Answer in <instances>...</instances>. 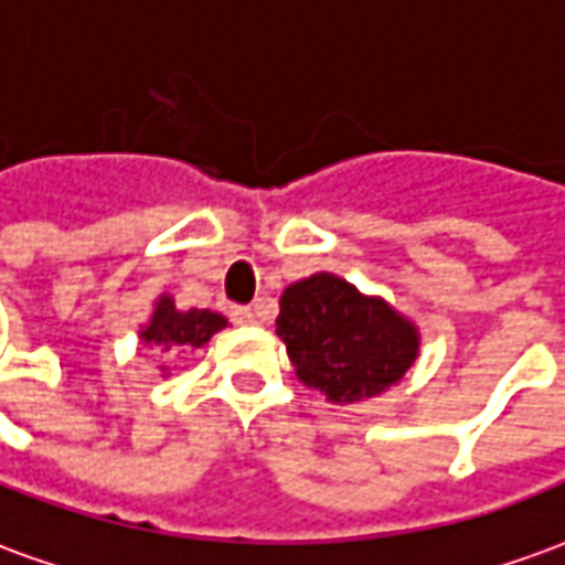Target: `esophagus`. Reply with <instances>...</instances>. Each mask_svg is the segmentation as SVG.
<instances>
[{"mask_svg": "<svg viewBox=\"0 0 565 565\" xmlns=\"http://www.w3.org/2000/svg\"><path fill=\"white\" fill-rule=\"evenodd\" d=\"M231 317L233 322H239V326H252V322H258V313H255L252 307H233Z\"/></svg>", "mask_w": 565, "mask_h": 565, "instance_id": "1", "label": "esophagus"}]
</instances>
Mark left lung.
I'll use <instances>...</instances> for the list:
<instances>
[{"label": "left lung", "mask_w": 565, "mask_h": 565, "mask_svg": "<svg viewBox=\"0 0 565 565\" xmlns=\"http://www.w3.org/2000/svg\"><path fill=\"white\" fill-rule=\"evenodd\" d=\"M276 334L286 341L298 379L332 403H360L387 391L418 356L412 322L332 274L282 291Z\"/></svg>", "instance_id": "obj_1"}]
</instances>
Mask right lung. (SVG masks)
I'll return each instance as SVG.
<instances>
[{
	"label": "right lung",
	"mask_w": 565,
	"mask_h": 565,
	"mask_svg": "<svg viewBox=\"0 0 565 565\" xmlns=\"http://www.w3.org/2000/svg\"><path fill=\"white\" fill-rule=\"evenodd\" d=\"M227 320L212 310H178L171 298H159L153 320L147 322L141 338L162 350H193L209 344V338L221 332Z\"/></svg>",
	"instance_id": "1"
}]
</instances>
